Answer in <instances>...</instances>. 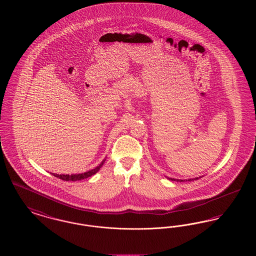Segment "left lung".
I'll return each instance as SVG.
<instances>
[{
  "instance_id": "8db88e82",
  "label": "left lung",
  "mask_w": 256,
  "mask_h": 256,
  "mask_svg": "<svg viewBox=\"0 0 256 256\" xmlns=\"http://www.w3.org/2000/svg\"><path fill=\"white\" fill-rule=\"evenodd\" d=\"M170 180H172V182H185V180H176V178H168ZM198 180V178H192V180H188V182H191V180Z\"/></svg>"
}]
</instances>
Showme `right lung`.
I'll return each instance as SVG.
<instances>
[{
  "instance_id": "right-lung-1",
  "label": "right lung",
  "mask_w": 256,
  "mask_h": 256,
  "mask_svg": "<svg viewBox=\"0 0 256 256\" xmlns=\"http://www.w3.org/2000/svg\"><path fill=\"white\" fill-rule=\"evenodd\" d=\"M106 159H104L100 164L97 166L95 169H92V170H88L86 172H82V174H54L56 178H58L62 180H65V182H76V180H84L93 174H95L97 172L98 170H100L102 168V166L104 165Z\"/></svg>"
}]
</instances>
